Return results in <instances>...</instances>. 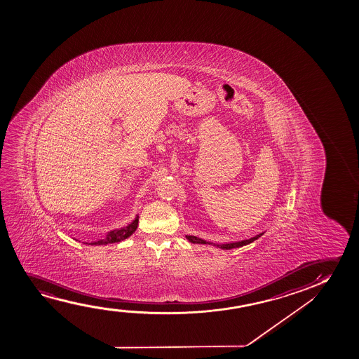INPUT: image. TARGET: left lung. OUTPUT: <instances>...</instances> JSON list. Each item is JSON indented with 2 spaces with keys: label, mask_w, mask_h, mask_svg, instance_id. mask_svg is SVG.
Here are the masks:
<instances>
[{
  "label": "left lung",
  "mask_w": 359,
  "mask_h": 359,
  "mask_svg": "<svg viewBox=\"0 0 359 359\" xmlns=\"http://www.w3.org/2000/svg\"><path fill=\"white\" fill-rule=\"evenodd\" d=\"M262 234H264V233H261V234L254 236V238H250V239H246V241H236V243H228V244H221V245H218V244H213V243H210V241H203L201 238H197V236H187V241L194 243V244H211V245L218 246V248L224 249V250H231V249H234V248H241V246L250 244L252 241H255L256 239H259Z\"/></svg>",
  "instance_id": "8db88e82"
}]
</instances>
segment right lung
Returning a JSON list of instances; mask_svg holds the SVG:
<instances>
[{"instance_id": "1", "label": "right lung", "mask_w": 359, "mask_h": 359, "mask_svg": "<svg viewBox=\"0 0 359 359\" xmlns=\"http://www.w3.org/2000/svg\"><path fill=\"white\" fill-rule=\"evenodd\" d=\"M137 226L138 216L128 226H123L121 229H116V231H109L105 238L100 239V241L90 243V245H107V244H113V243L125 241V239H128V236H133V233H135V231L137 229Z\"/></svg>"}]
</instances>
